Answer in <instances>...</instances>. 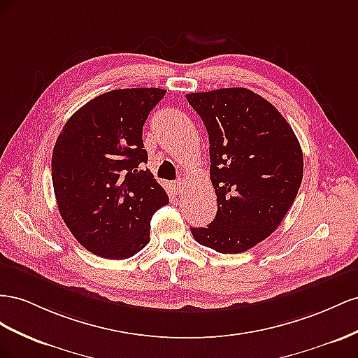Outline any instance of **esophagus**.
<instances>
[{"label": "esophagus", "mask_w": 358, "mask_h": 358, "mask_svg": "<svg viewBox=\"0 0 358 358\" xmlns=\"http://www.w3.org/2000/svg\"><path fill=\"white\" fill-rule=\"evenodd\" d=\"M185 187H186V185H185V181H182V180L173 181V192H176L177 195H180V193L185 190Z\"/></svg>", "instance_id": "esophagus-1"}]
</instances>
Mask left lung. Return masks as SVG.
I'll return each instance as SVG.
<instances>
[{
	"label": "left lung",
	"mask_w": 358,
	"mask_h": 358,
	"mask_svg": "<svg viewBox=\"0 0 358 358\" xmlns=\"http://www.w3.org/2000/svg\"><path fill=\"white\" fill-rule=\"evenodd\" d=\"M206 124L217 213L190 228L199 244L241 253L270 237L287 216L303 178V152L288 121L248 88L187 94Z\"/></svg>",
	"instance_id": "left-lung-1"
}]
</instances>
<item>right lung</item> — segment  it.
Wrapping results in <instances>:
<instances>
[{
    "mask_svg": "<svg viewBox=\"0 0 358 358\" xmlns=\"http://www.w3.org/2000/svg\"><path fill=\"white\" fill-rule=\"evenodd\" d=\"M162 88H121L69 118L52 152L61 217L91 253L127 259L150 243V220L169 198L150 169L142 127Z\"/></svg>",
    "mask_w": 358,
    "mask_h": 358,
    "instance_id": "1",
    "label": "right lung"
}]
</instances>
